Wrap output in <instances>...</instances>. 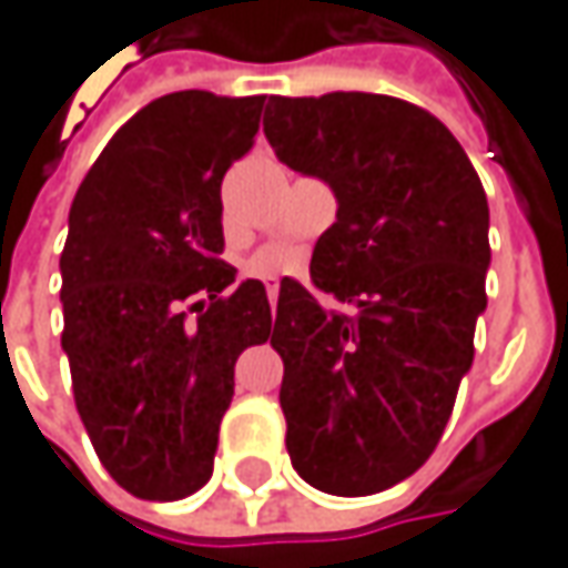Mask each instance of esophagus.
Masks as SVG:
<instances>
[{"label":"esophagus","mask_w":568,"mask_h":568,"mask_svg":"<svg viewBox=\"0 0 568 568\" xmlns=\"http://www.w3.org/2000/svg\"><path fill=\"white\" fill-rule=\"evenodd\" d=\"M265 291H268V303L274 306V300H277V281H268V284H265Z\"/></svg>","instance_id":"1"}]
</instances>
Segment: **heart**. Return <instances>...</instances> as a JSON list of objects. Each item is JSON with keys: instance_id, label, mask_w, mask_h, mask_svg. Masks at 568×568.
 Returning a JSON list of instances; mask_svg holds the SVG:
<instances>
[{"instance_id": "1", "label": "heart", "mask_w": 568, "mask_h": 568, "mask_svg": "<svg viewBox=\"0 0 568 568\" xmlns=\"http://www.w3.org/2000/svg\"><path fill=\"white\" fill-rule=\"evenodd\" d=\"M255 274H265V277H277V274H297L306 268V255L294 252V248H268L255 258Z\"/></svg>"}]
</instances>
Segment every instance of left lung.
<instances>
[{"mask_svg":"<svg viewBox=\"0 0 568 568\" xmlns=\"http://www.w3.org/2000/svg\"><path fill=\"white\" fill-rule=\"evenodd\" d=\"M274 156L326 182L335 223L313 248V287L281 281L271 345L300 476L328 496H374L438 447L486 310L489 204L454 133L371 92L271 95Z\"/></svg>","mask_w":568,"mask_h":568,"instance_id":"left-lung-1","label":"left lung"}]
</instances>
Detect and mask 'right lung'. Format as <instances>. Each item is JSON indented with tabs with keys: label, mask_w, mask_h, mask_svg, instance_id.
<instances>
[{
	"label": "right lung",
	"mask_w": 568,
	"mask_h": 568,
	"mask_svg": "<svg viewBox=\"0 0 568 568\" xmlns=\"http://www.w3.org/2000/svg\"><path fill=\"white\" fill-rule=\"evenodd\" d=\"M262 104L201 89L150 101L70 207L60 303L75 409L136 498L175 501L211 479L233 364L271 335L265 284H236L220 258V182L252 150Z\"/></svg>",
	"instance_id": "obj_1"
}]
</instances>
